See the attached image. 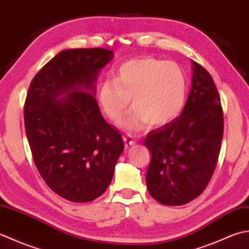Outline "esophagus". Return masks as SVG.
<instances>
[{"label": "esophagus", "mask_w": 249, "mask_h": 249, "mask_svg": "<svg viewBox=\"0 0 249 249\" xmlns=\"http://www.w3.org/2000/svg\"><path fill=\"white\" fill-rule=\"evenodd\" d=\"M124 146L126 147V148H129V147L135 145V142L132 140L131 136H124Z\"/></svg>", "instance_id": "34e87169"}]
</instances>
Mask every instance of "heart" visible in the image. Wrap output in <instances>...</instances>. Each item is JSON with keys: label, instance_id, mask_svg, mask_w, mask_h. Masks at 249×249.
Instances as JSON below:
<instances>
[{"label": "heart", "instance_id": "1", "mask_svg": "<svg viewBox=\"0 0 249 249\" xmlns=\"http://www.w3.org/2000/svg\"><path fill=\"white\" fill-rule=\"evenodd\" d=\"M188 80L178 64L155 58L125 61L117 69L114 80H104L98 91L103 114L117 121L130 105L134 106L120 120L125 131L139 132L171 124L185 107Z\"/></svg>", "mask_w": 249, "mask_h": 249}]
</instances>
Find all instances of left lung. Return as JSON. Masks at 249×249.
<instances>
[{
  "label": "left lung",
  "mask_w": 249,
  "mask_h": 249,
  "mask_svg": "<svg viewBox=\"0 0 249 249\" xmlns=\"http://www.w3.org/2000/svg\"><path fill=\"white\" fill-rule=\"evenodd\" d=\"M192 87L180 116L150 131L146 184L155 200L182 205L199 196L214 173L224 135L220 96L211 74L192 61Z\"/></svg>",
  "instance_id": "8db88e82"
}]
</instances>
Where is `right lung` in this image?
<instances>
[{
  "label": "right lung",
  "instance_id": "add662e5",
  "mask_svg": "<svg viewBox=\"0 0 249 249\" xmlns=\"http://www.w3.org/2000/svg\"><path fill=\"white\" fill-rule=\"evenodd\" d=\"M114 52L59 53L34 76L24 103L25 133L48 187L72 202H90L107 189L124 149L94 98L96 80Z\"/></svg>",
  "mask_w": 249,
  "mask_h": 249
}]
</instances>
